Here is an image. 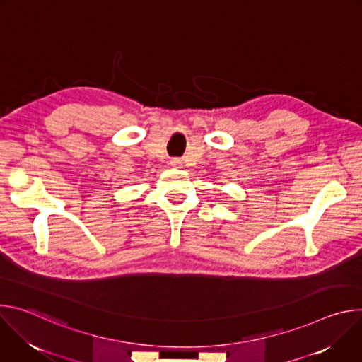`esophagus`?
I'll return each mask as SVG.
<instances>
[{"label": "esophagus", "mask_w": 362, "mask_h": 362, "mask_svg": "<svg viewBox=\"0 0 362 362\" xmlns=\"http://www.w3.org/2000/svg\"><path fill=\"white\" fill-rule=\"evenodd\" d=\"M170 163H172V166H177V165H180V162H179V160H172Z\"/></svg>", "instance_id": "obj_1"}]
</instances>
